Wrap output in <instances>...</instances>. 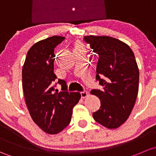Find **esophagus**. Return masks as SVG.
<instances>
[{
	"mask_svg": "<svg viewBox=\"0 0 156 156\" xmlns=\"http://www.w3.org/2000/svg\"><path fill=\"white\" fill-rule=\"evenodd\" d=\"M88 95H89V92H88V91H84L81 92V97L83 98H86Z\"/></svg>",
	"mask_w": 156,
	"mask_h": 156,
	"instance_id": "1",
	"label": "esophagus"
}]
</instances>
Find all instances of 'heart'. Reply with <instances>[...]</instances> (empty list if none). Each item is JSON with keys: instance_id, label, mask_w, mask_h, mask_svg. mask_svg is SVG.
Returning <instances> with one entry per match:
<instances>
[{"instance_id": "1", "label": "heart", "mask_w": 156, "mask_h": 156, "mask_svg": "<svg viewBox=\"0 0 156 156\" xmlns=\"http://www.w3.org/2000/svg\"><path fill=\"white\" fill-rule=\"evenodd\" d=\"M80 49H84V47H83V45L80 43H76L74 44V51L76 50H80Z\"/></svg>"}]
</instances>
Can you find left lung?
Listing matches in <instances>:
<instances>
[{"label":"left lung","mask_w":156,"mask_h":156,"mask_svg":"<svg viewBox=\"0 0 156 156\" xmlns=\"http://www.w3.org/2000/svg\"><path fill=\"white\" fill-rule=\"evenodd\" d=\"M84 38L95 53L96 79L103 86L102 90L91 91L101 101L93 118L109 129L117 128L128 119L137 97L139 69L134 52L126 43L111 37Z\"/></svg>","instance_id":"obj_1"}]
</instances>
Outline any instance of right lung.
Returning a JSON list of instances; mask_svg holds the SVG:
<instances>
[{"label": "right lung", "instance_id": "1", "mask_svg": "<svg viewBox=\"0 0 156 156\" xmlns=\"http://www.w3.org/2000/svg\"><path fill=\"white\" fill-rule=\"evenodd\" d=\"M65 37L52 36L33 45L22 67V89L25 103L33 121L44 132L55 134L70 124L73 108L79 102L80 92H68L66 82L58 80L62 91L55 92V48ZM56 91V90H55Z\"/></svg>", "mask_w": 156, "mask_h": 156}]
</instances>
